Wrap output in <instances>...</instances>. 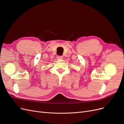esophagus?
Here are the masks:
<instances>
[{"mask_svg":"<svg viewBox=\"0 0 124 124\" xmlns=\"http://www.w3.org/2000/svg\"><path fill=\"white\" fill-rule=\"evenodd\" d=\"M57 59H62L63 58V57L62 56H57Z\"/></svg>","mask_w":124,"mask_h":124,"instance_id":"1","label":"esophagus"}]
</instances>
